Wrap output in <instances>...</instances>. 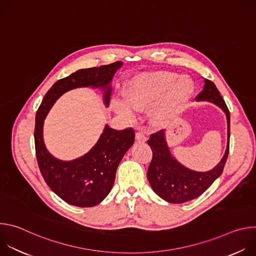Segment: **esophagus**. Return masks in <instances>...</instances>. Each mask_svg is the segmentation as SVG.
I'll list each match as a JSON object with an SVG mask.
<instances>
[{
    "label": "esophagus",
    "instance_id": "obj_1",
    "mask_svg": "<svg viewBox=\"0 0 256 256\" xmlns=\"http://www.w3.org/2000/svg\"><path fill=\"white\" fill-rule=\"evenodd\" d=\"M136 140L138 142H144L146 140H147V136H146V134L142 132H136Z\"/></svg>",
    "mask_w": 256,
    "mask_h": 256
}]
</instances>
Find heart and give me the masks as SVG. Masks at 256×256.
Masks as SVG:
<instances>
[{
	"label": "heart",
	"instance_id": "b5f03b06",
	"mask_svg": "<svg viewBox=\"0 0 256 256\" xmlns=\"http://www.w3.org/2000/svg\"><path fill=\"white\" fill-rule=\"evenodd\" d=\"M194 91V82L188 76L178 77L176 72L167 70L144 72L128 81L124 93V102H118V109L128 118L134 110H142L161 97L155 116L162 120L178 112L190 99Z\"/></svg>",
	"mask_w": 256,
	"mask_h": 256
}]
</instances>
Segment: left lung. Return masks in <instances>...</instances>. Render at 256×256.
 <instances>
[{
    "label": "left lung",
    "mask_w": 256,
    "mask_h": 256,
    "mask_svg": "<svg viewBox=\"0 0 256 256\" xmlns=\"http://www.w3.org/2000/svg\"><path fill=\"white\" fill-rule=\"evenodd\" d=\"M196 101H208L220 107L227 118L228 142L227 149L218 164L206 172H198L181 165L170 153L165 132L160 130L150 136L148 144L153 152L147 176L152 190L164 200L171 204H182L202 194L212 182L220 177L229 154L230 112L216 85L204 79V90L198 95Z\"/></svg>",
    "instance_id": "1"
}]
</instances>
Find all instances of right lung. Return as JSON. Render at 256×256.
<instances>
[{"label": "right lung", "instance_id": "obj_1", "mask_svg": "<svg viewBox=\"0 0 256 256\" xmlns=\"http://www.w3.org/2000/svg\"><path fill=\"white\" fill-rule=\"evenodd\" d=\"M122 62L98 68H82L58 80L46 94L35 118V152L42 175L50 188L66 202L80 208L94 206L110 192L116 169L126 151L134 142L130 128L116 130L104 128L98 142L84 156L62 161L46 149L44 140V120L54 102L66 92L80 87L100 88L104 103L108 106L112 94V81Z\"/></svg>", "mask_w": 256, "mask_h": 256}]
</instances>
